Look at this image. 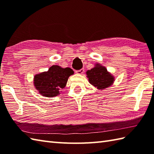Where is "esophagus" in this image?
Listing matches in <instances>:
<instances>
[{
    "instance_id": "1",
    "label": "esophagus",
    "mask_w": 154,
    "mask_h": 154,
    "mask_svg": "<svg viewBox=\"0 0 154 154\" xmlns=\"http://www.w3.org/2000/svg\"><path fill=\"white\" fill-rule=\"evenodd\" d=\"M83 73H84V69H80V70L76 71V73H77V74L82 75V74H83Z\"/></svg>"
}]
</instances>
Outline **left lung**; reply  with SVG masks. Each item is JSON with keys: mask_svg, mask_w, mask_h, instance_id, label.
Returning <instances> with one entry per match:
<instances>
[{"mask_svg": "<svg viewBox=\"0 0 154 154\" xmlns=\"http://www.w3.org/2000/svg\"><path fill=\"white\" fill-rule=\"evenodd\" d=\"M86 74L89 82L99 90H104L112 86L115 80L114 75L100 63H96L93 68L86 72Z\"/></svg>", "mask_w": 154, "mask_h": 154, "instance_id": "left-lung-1", "label": "left lung"}]
</instances>
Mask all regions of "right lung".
Returning <instances> with one entry per match:
<instances>
[{
    "label": "right lung",
    "instance_id": "obj_1",
    "mask_svg": "<svg viewBox=\"0 0 154 154\" xmlns=\"http://www.w3.org/2000/svg\"><path fill=\"white\" fill-rule=\"evenodd\" d=\"M74 73L69 67L63 68L52 65L48 71L36 74L34 77V85L39 94L45 97H54L60 94L66 86L68 78Z\"/></svg>",
    "mask_w": 154,
    "mask_h": 154
}]
</instances>
